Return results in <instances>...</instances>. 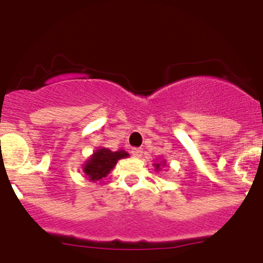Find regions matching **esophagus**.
Masks as SVG:
<instances>
[{"mask_svg": "<svg viewBox=\"0 0 263 263\" xmlns=\"http://www.w3.org/2000/svg\"><path fill=\"white\" fill-rule=\"evenodd\" d=\"M132 155L134 156V157H140V156L143 155V149L142 148H133Z\"/></svg>", "mask_w": 263, "mask_h": 263, "instance_id": "34e87169", "label": "esophagus"}]
</instances>
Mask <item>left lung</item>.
I'll list each match as a JSON object with an SVG mask.
<instances>
[{"instance_id": "1", "label": "left lung", "mask_w": 263, "mask_h": 263, "mask_svg": "<svg viewBox=\"0 0 263 263\" xmlns=\"http://www.w3.org/2000/svg\"><path fill=\"white\" fill-rule=\"evenodd\" d=\"M156 168H160V163H156Z\"/></svg>"}]
</instances>
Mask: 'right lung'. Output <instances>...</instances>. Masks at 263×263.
<instances>
[{
	"label": "right lung",
	"instance_id": "1",
	"mask_svg": "<svg viewBox=\"0 0 263 263\" xmlns=\"http://www.w3.org/2000/svg\"><path fill=\"white\" fill-rule=\"evenodd\" d=\"M124 157H128V153L125 151L112 152V151L106 149V148H100L85 163L83 171L85 173V175H88L90 180H101L112 170L118 160Z\"/></svg>",
	"mask_w": 263,
	"mask_h": 263
}]
</instances>
